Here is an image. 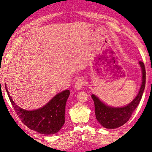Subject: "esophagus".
<instances>
[{"label":"esophagus","mask_w":152,"mask_h":152,"mask_svg":"<svg viewBox=\"0 0 152 152\" xmlns=\"http://www.w3.org/2000/svg\"><path fill=\"white\" fill-rule=\"evenodd\" d=\"M84 85H85L84 80H83L82 78H78V80H76V82L75 83V85H74V86H75L76 89H80Z\"/></svg>","instance_id":"34e87169"}]
</instances>
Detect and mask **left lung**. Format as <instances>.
<instances>
[{"mask_svg": "<svg viewBox=\"0 0 152 152\" xmlns=\"http://www.w3.org/2000/svg\"><path fill=\"white\" fill-rule=\"evenodd\" d=\"M139 64L142 71V82L138 94L130 104L121 108L110 107L102 102L95 95H91L95 104L96 118L104 127L115 129L125 124L140 103L146 85V69L143 62L139 61Z\"/></svg>", "mask_w": 152, "mask_h": 152, "instance_id": "obj_1", "label": "left lung"}]
</instances>
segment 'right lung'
Wrapping results in <instances>:
<instances>
[{"label":"right lung","instance_id":"obj_1","mask_svg":"<svg viewBox=\"0 0 152 152\" xmlns=\"http://www.w3.org/2000/svg\"><path fill=\"white\" fill-rule=\"evenodd\" d=\"M8 97L16 114L23 124L31 130L44 134L57 133L64 124L65 106L69 90L58 93L47 104L36 110L28 111L15 105L6 89Z\"/></svg>","mask_w":152,"mask_h":152}]
</instances>
